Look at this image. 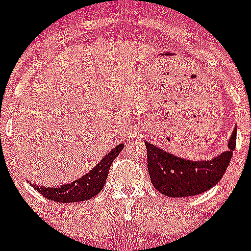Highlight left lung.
<instances>
[{
  "instance_id": "obj_1",
  "label": "left lung",
  "mask_w": 251,
  "mask_h": 251,
  "mask_svg": "<svg viewBox=\"0 0 251 251\" xmlns=\"http://www.w3.org/2000/svg\"><path fill=\"white\" fill-rule=\"evenodd\" d=\"M235 141L237 128L230 136L228 151L203 162L184 159L145 142L147 168L153 186L169 198H186L205 193L222 179L232 159Z\"/></svg>"
}]
</instances>
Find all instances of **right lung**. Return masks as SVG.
<instances>
[{"label": "right lung", "instance_id": "right-lung-1", "mask_svg": "<svg viewBox=\"0 0 251 251\" xmlns=\"http://www.w3.org/2000/svg\"><path fill=\"white\" fill-rule=\"evenodd\" d=\"M123 148L124 145L116 146L88 174L75 180L74 182L61 185L60 187H41L38 185H34V189H36V191L41 194L45 199L56 201V202L70 203L89 200L101 191L106 181V176H108L111 163L118 157Z\"/></svg>", "mask_w": 251, "mask_h": 251}]
</instances>
